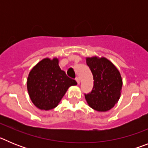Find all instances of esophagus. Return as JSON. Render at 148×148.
Segmentation results:
<instances>
[{
  "mask_svg": "<svg viewBox=\"0 0 148 148\" xmlns=\"http://www.w3.org/2000/svg\"><path fill=\"white\" fill-rule=\"evenodd\" d=\"M75 80H76V82H77V83H78V84H80L81 80H80V78H78V77H77L76 79H75Z\"/></svg>",
  "mask_w": 148,
  "mask_h": 148,
  "instance_id": "esophagus-1",
  "label": "esophagus"
}]
</instances>
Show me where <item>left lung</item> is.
Here are the masks:
<instances>
[{"mask_svg": "<svg viewBox=\"0 0 148 148\" xmlns=\"http://www.w3.org/2000/svg\"><path fill=\"white\" fill-rule=\"evenodd\" d=\"M86 61L94 80L91 92L84 95L87 104L99 112L110 110L118 102L121 95V74L113 63L104 57H87Z\"/></svg>", "mask_w": 148, "mask_h": 148, "instance_id": "1", "label": "left lung"}]
</instances>
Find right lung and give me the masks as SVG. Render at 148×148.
Segmentation results:
<instances>
[{
  "label": "right lung",
  "instance_id": "add662e5",
  "mask_svg": "<svg viewBox=\"0 0 148 148\" xmlns=\"http://www.w3.org/2000/svg\"><path fill=\"white\" fill-rule=\"evenodd\" d=\"M58 59L44 58L29 72L27 90L34 105L40 110L56 108L70 86L77 82L66 75L58 65Z\"/></svg>",
  "mask_w": 148,
  "mask_h": 148
}]
</instances>
